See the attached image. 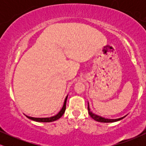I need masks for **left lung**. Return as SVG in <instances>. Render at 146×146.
Wrapping results in <instances>:
<instances>
[{"instance_id": "8db88e82", "label": "left lung", "mask_w": 146, "mask_h": 146, "mask_svg": "<svg viewBox=\"0 0 146 146\" xmlns=\"http://www.w3.org/2000/svg\"><path fill=\"white\" fill-rule=\"evenodd\" d=\"M88 114H89V115L93 119L99 122H103V123H111V122L118 121L126 117V115H125V116L121 117V118L115 119H107V118H104V117H102L101 116H99V115H95V114L93 113V112L90 111V108H89V104L88 103Z\"/></svg>"}]
</instances>
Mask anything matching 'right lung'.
I'll return each instance as SVG.
<instances>
[{
    "instance_id": "add662e5",
    "label": "right lung",
    "mask_w": 146,
    "mask_h": 146,
    "mask_svg": "<svg viewBox=\"0 0 146 146\" xmlns=\"http://www.w3.org/2000/svg\"><path fill=\"white\" fill-rule=\"evenodd\" d=\"M68 95L65 98L64 102V105L62 108V109L60 110V111L58 113L57 115H55V116H52L51 117H44V118H36V117H29L27 115H26V117L27 118H29V119L33 120V121H38V122H52L58 120V119H60V117L63 115V114L64 113L65 110H66V100H67Z\"/></svg>"
}]
</instances>
